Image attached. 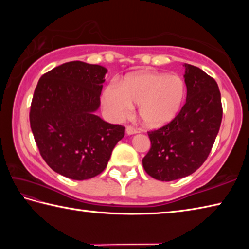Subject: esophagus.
<instances>
[{
    "label": "esophagus",
    "instance_id": "34e87169",
    "mask_svg": "<svg viewBox=\"0 0 249 249\" xmlns=\"http://www.w3.org/2000/svg\"><path fill=\"white\" fill-rule=\"evenodd\" d=\"M138 132L137 130V128H135V127H133V126H127V127H126V133H127L128 135H133V134H136Z\"/></svg>",
    "mask_w": 249,
    "mask_h": 249
}]
</instances>
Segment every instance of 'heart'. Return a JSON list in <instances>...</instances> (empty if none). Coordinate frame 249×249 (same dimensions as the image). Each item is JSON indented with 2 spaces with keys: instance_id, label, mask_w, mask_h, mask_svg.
<instances>
[{
  "instance_id": "b5f03b06",
  "label": "heart",
  "mask_w": 249,
  "mask_h": 249,
  "mask_svg": "<svg viewBox=\"0 0 249 249\" xmlns=\"http://www.w3.org/2000/svg\"><path fill=\"white\" fill-rule=\"evenodd\" d=\"M187 93L184 80L177 74L138 72L126 77L121 86L104 90L102 103L111 119L121 121L138 104V115L145 125L159 127L179 114Z\"/></svg>"
}]
</instances>
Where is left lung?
Returning a JSON list of instances; mask_svg holds the SVG:
<instances>
[{"instance_id": "8db88e82", "label": "left lung", "mask_w": 249, "mask_h": 249, "mask_svg": "<svg viewBox=\"0 0 249 249\" xmlns=\"http://www.w3.org/2000/svg\"><path fill=\"white\" fill-rule=\"evenodd\" d=\"M187 101L169 123L148 133L150 149L142 158L145 171L160 181L191 175L203 165L220 130L223 107L215 80L184 64Z\"/></svg>"}]
</instances>
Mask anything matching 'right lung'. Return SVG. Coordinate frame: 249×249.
Listing matches in <instances>:
<instances>
[{"label":"right lung","instance_id":"add662e5","mask_svg":"<svg viewBox=\"0 0 249 249\" xmlns=\"http://www.w3.org/2000/svg\"><path fill=\"white\" fill-rule=\"evenodd\" d=\"M107 68L70 61L41 75L34 92L29 122L41 157L53 171L73 180L100 175L125 127L94 112Z\"/></svg>","mask_w":249,"mask_h":249}]
</instances>
